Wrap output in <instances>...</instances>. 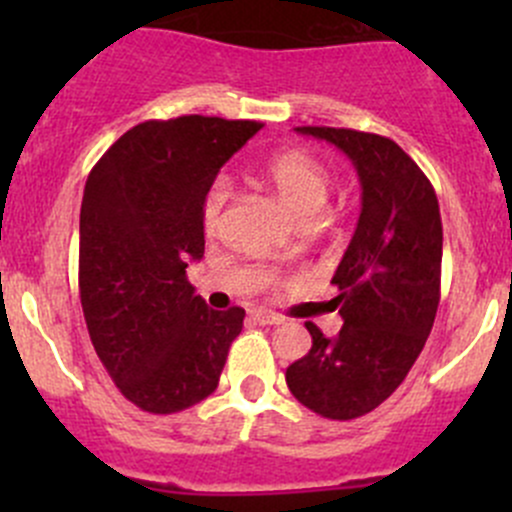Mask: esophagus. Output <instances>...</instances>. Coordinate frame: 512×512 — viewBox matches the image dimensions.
Wrapping results in <instances>:
<instances>
[{
  "mask_svg": "<svg viewBox=\"0 0 512 512\" xmlns=\"http://www.w3.org/2000/svg\"><path fill=\"white\" fill-rule=\"evenodd\" d=\"M250 317L255 319L257 324H282V322H285V319H282L280 314H272V312H267V309H255V312H252Z\"/></svg>",
  "mask_w": 512,
  "mask_h": 512,
  "instance_id": "obj_1",
  "label": "esophagus"
}]
</instances>
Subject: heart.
<instances>
[{"label":"heart","mask_w":512,"mask_h":512,"mask_svg":"<svg viewBox=\"0 0 512 512\" xmlns=\"http://www.w3.org/2000/svg\"><path fill=\"white\" fill-rule=\"evenodd\" d=\"M265 178L270 180L272 188L280 193V198L285 200L302 223H312L319 210H322L324 200H327V165L314 158L312 153L302 151V148H289V151L277 153L265 165ZM227 198H230V185L223 178L215 180L208 193H205L203 208H200V225H203L205 235L218 232Z\"/></svg>","instance_id":"b5f03b06"}]
</instances>
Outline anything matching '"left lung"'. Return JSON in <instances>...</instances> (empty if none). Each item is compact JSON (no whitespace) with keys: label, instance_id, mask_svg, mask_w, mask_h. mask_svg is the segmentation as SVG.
Here are the masks:
<instances>
[{"label":"left lung","instance_id":"left-lung-1","mask_svg":"<svg viewBox=\"0 0 512 512\" xmlns=\"http://www.w3.org/2000/svg\"><path fill=\"white\" fill-rule=\"evenodd\" d=\"M294 131L347 153L361 183L359 223L332 277L344 327L324 337L307 322L312 349L285 374L299 404L349 421L399 389L431 334L441 299V213L431 180L391 138L329 126Z\"/></svg>","mask_w":512,"mask_h":512}]
</instances>
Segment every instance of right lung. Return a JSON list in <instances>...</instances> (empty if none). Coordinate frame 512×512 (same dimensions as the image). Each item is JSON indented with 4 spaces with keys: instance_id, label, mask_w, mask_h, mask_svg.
Masks as SVG:
<instances>
[{
    "instance_id": "obj_1",
    "label": "right lung",
    "mask_w": 512,
    "mask_h": 512,
    "mask_svg": "<svg viewBox=\"0 0 512 512\" xmlns=\"http://www.w3.org/2000/svg\"><path fill=\"white\" fill-rule=\"evenodd\" d=\"M257 121L180 116L123 133L81 200L79 292L98 359L148 414H175L218 389L245 309L218 312L188 282L205 252L200 208Z\"/></svg>"
}]
</instances>
